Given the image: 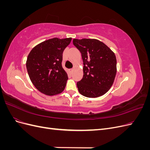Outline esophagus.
<instances>
[{
    "instance_id": "esophagus-1",
    "label": "esophagus",
    "mask_w": 150,
    "mask_h": 150,
    "mask_svg": "<svg viewBox=\"0 0 150 150\" xmlns=\"http://www.w3.org/2000/svg\"><path fill=\"white\" fill-rule=\"evenodd\" d=\"M73 70H74V69H72H72H69V72H71V73H72V72H73Z\"/></svg>"
}]
</instances>
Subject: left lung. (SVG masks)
I'll use <instances>...</instances> for the list:
<instances>
[{
  "label": "left lung",
  "mask_w": 150,
  "mask_h": 150,
  "mask_svg": "<svg viewBox=\"0 0 150 150\" xmlns=\"http://www.w3.org/2000/svg\"><path fill=\"white\" fill-rule=\"evenodd\" d=\"M73 44L81 52L84 64L83 78L77 83L79 93L92 98L103 96L111 88L116 74L115 53L95 39H74Z\"/></svg>",
  "instance_id": "8db88e82"
}]
</instances>
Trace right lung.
<instances>
[{
    "mask_svg": "<svg viewBox=\"0 0 150 150\" xmlns=\"http://www.w3.org/2000/svg\"><path fill=\"white\" fill-rule=\"evenodd\" d=\"M72 38H54L45 40L31 50L26 67L31 82L39 91L54 96L64 90L68 79L62 67V53Z\"/></svg>",
    "mask_w": 150,
    "mask_h": 150,
    "instance_id": "obj_1",
    "label": "right lung"
}]
</instances>
